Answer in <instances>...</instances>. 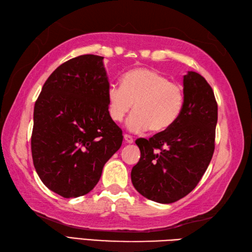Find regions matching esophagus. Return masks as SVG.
<instances>
[{
    "label": "esophagus",
    "instance_id": "obj_1",
    "mask_svg": "<svg viewBox=\"0 0 252 252\" xmlns=\"http://www.w3.org/2000/svg\"><path fill=\"white\" fill-rule=\"evenodd\" d=\"M125 141L127 144H132L133 143V137L129 134H125Z\"/></svg>",
    "mask_w": 252,
    "mask_h": 252
}]
</instances>
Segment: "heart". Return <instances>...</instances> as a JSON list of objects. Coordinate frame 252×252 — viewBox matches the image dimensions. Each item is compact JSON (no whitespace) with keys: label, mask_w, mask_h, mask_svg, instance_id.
I'll return each instance as SVG.
<instances>
[{"label":"heart","mask_w":252,"mask_h":252,"mask_svg":"<svg viewBox=\"0 0 252 252\" xmlns=\"http://www.w3.org/2000/svg\"><path fill=\"white\" fill-rule=\"evenodd\" d=\"M132 105L134 111L126 121L127 129L163 132L181 116L183 88L154 69L135 68L122 77L121 87L111 85L107 91L108 115L115 122H121Z\"/></svg>","instance_id":"heart-1"}]
</instances>
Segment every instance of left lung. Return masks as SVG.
Wrapping results in <instances>:
<instances>
[{
	"mask_svg": "<svg viewBox=\"0 0 252 252\" xmlns=\"http://www.w3.org/2000/svg\"><path fill=\"white\" fill-rule=\"evenodd\" d=\"M184 105L170 129L135 141L141 158L131 172L133 186L144 197L172 203L199 183L215 152L218 103L206 79L184 76Z\"/></svg>",
	"mask_w": 252,
	"mask_h": 252,
	"instance_id": "8db88e82",
	"label": "left lung"
}]
</instances>
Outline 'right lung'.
Returning a JSON list of instances; mask_svg holds the SVG:
<instances>
[{"instance_id": "add662e5", "label": "right lung", "mask_w": 252, "mask_h": 252, "mask_svg": "<svg viewBox=\"0 0 252 252\" xmlns=\"http://www.w3.org/2000/svg\"><path fill=\"white\" fill-rule=\"evenodd\" d=\"M104 57L81 55L57 67L35 100L32 160L47 189L63 198L88 194L122 144L108 115Z\"/></svg>"}]
</instances>
